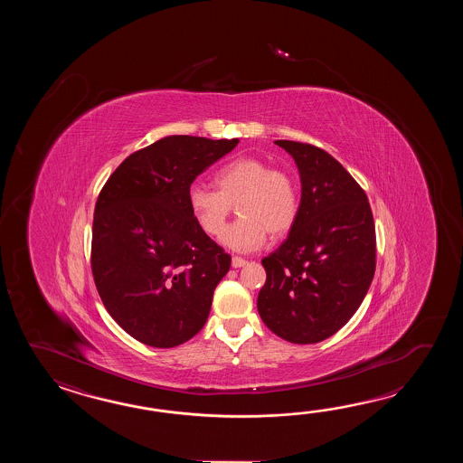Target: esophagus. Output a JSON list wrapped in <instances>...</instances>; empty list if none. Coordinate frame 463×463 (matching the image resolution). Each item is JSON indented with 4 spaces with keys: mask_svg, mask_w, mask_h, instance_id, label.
Masks as SVG:
<instances>
[{
    "mask_svg": "<svg viewBox=\"0 0 463 463\" xmlns=\"http://www.w3.org/2000/svg\"><path fill=\"white\" fill-rule=\"evenodd\" d=\"M248 261H246L245 258H241V256H233L232 258V266L233 268H241V266H245Z\"/></svg>",
    "mask_w": 463,
    "mask_h": 463,
    "instance_id": "obj_1",
    "label": "esophagus"
}]
</instances>
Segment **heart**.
<instances>
[{
  "instance_id": "heart-1",
  "label": "heart",
  "mask_w": 463,
  "mask_h": 463,
  "mask_svg": "<svg viewBox=\"0 0 463 463\" xmlns=\"http://www.w3.org/2000/svg\"><path fill=\"white\" fill-rule=\"evenodd\" d=\"M217 190L200 184L188 188V207L200 228L217 236L236 207L240 218L225 230L223 243L240 251H251L295 227L299 213V188L285 168L271 167L258 157H238L218 168Z\"/></svg>"
}]
</instances>
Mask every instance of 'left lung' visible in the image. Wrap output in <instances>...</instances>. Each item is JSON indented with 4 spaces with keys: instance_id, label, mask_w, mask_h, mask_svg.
Segmentation results:
<instances>
[{
    "instance_id": "1",
    "label": "left lung",
    "mask_w": 463,
    "mask_h": 463,
    "mask_svg": "<svg viewBox=\"0 0 463 463\" xmlns=\"http://www.w3.org/2000/svg\"><path fill=\"white\" fill-rule=\"evenodd\" d=\"M301 175L295 227L261 263L258 313L276 335L315 345L337 333L363 303L375 271V227L363 187L311 144L276 140Z\"/></svg>"
}]
</instances>
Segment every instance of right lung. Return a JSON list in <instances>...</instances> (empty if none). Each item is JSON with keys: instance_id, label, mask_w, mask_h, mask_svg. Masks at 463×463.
<instances>
[{"instance_id": "right-lung-1", "label": "right lung", "mask_w": 463, "mask_h": 463, "mask_svg": "<svg viewBox=\"0 0 463 463\" xmlns=\"http://www.w3.org/2000/svg\"><path fill=\"white\" fill-rule=\"evenodd\" d=\"M238 144L168 136L130 154L99 194L90 269L109 315L152 347H175L207 323L232 256L200 228L188 188Z\"/></svg>"}]
</instances>
